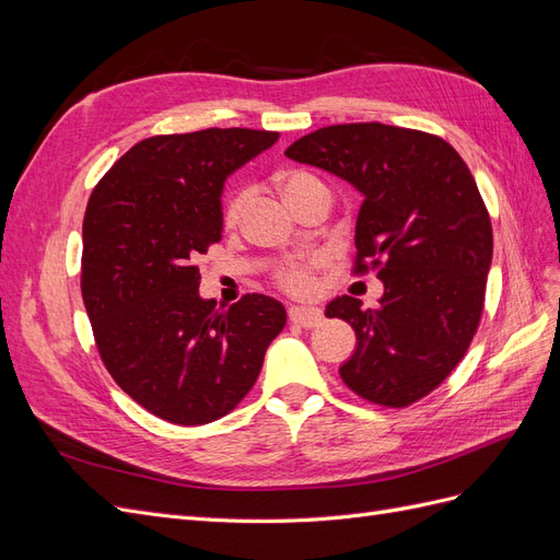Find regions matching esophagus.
Instances as JSON below:
<instances>
[{"label":"esophagus","mask_w":560,"mask_h":560,"mask_svg":"<svg viewBox=\"0 0 560 560\" xmlns=\"http://www.w3.org/2000/svg\"><path fill=\"white\" fill-rule=\"evenodd\" d=\"M290 319L294 322V325H301V327H315L322 322V311L317 308H306V306H292L290 308Z\"/></svg>","instance_id":"1"}]
</instances>
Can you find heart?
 Segmentation results:
<instances>
[{"instance_id":"b5f03b06","label":"heart","mask_w":560,"mask_h":560,"mask_svg":"<svg viewBox=\"0 0 560 560\" xmlns=\"http://www.w3.org/2000/svg\"><path fill=\"white\" fill-rule=\"evenodd\" d=\"M278 189L294 210H299L303 202L313 196L329 194L327 184L322 182L315 173L303 171V167H290V171H282L278 175ZM247 200H249L247 191H235L226 200L224 214H222V222L226 229H235L241 224V219L247 208ZM322 266H325V257H319V254H315V257H306V259L284 261L276 270V280L284 292L296 294V296H306L315 290V273Z\"/></svg>"}]
</instances>
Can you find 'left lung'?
Returning a JSON list of instances; mask_svg holds the SVG:
<instances>
[{
  "label": "left lung",
  "instance_id": "left-lung-1",
  "mask_svg": "<svg viewBox=\"0 0 560 560\" xmlns=\"http://www.w3.org/2000/svg\"><path fill=\"white\" fill-rule=\"evenodd\" d=\"M284 156L364 196L352 273L376 270L385 292L376 308L348 294L327 306L358 336L338 371L371 404L411 406L451 376L479 329L493 226L477 182L446 140L376 121L319 128Z\"/></svg>",
  "mask_w": 560,
  "mask_h": 560
}]
</instances>
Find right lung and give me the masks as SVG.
Instances as JSON below:
<instances>
[{"label": "right lung", "mask_w": 560, "mask_h": 560, "mask_svg": "<svg viewBox=\"0 0 560 560\" xmlns=\"http://www.w3.org/2000/svg\"><path fill=\"white\" fill-rule=\"evenodd\" d=\"M280 132L208 128L154 135L95 184L83 217L81 296L116 385L175 425H208L257 383L282 331L280 301L200 299L196 259L222 241L226 177Z\"/></svg>", "instance_id": "add662e5"}]
</instances>
